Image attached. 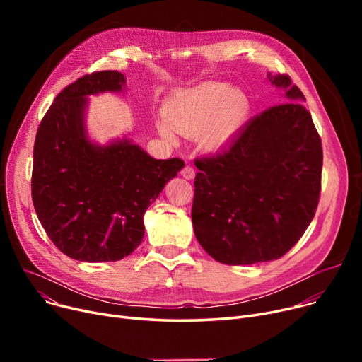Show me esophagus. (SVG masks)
Instances as JSON below:
<instances>
[{
  "label": "esophagus",
  "instance_id": "1",
  "mask_svg": "<svg viewBox=\"0 0 362 362\" xmlns=\"http://www.w3.org/2000/svg\"><path fill=\"white\" fill-rule=\"evenodd\" d=\"M180 175H182L185 179L191 180V179L195 177V170H194L191 165H185V167L182 168V171H180Z\"/></svg>",
  "mask_w": 362,
  "mask_h": 362
}]
</instances>
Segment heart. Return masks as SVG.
I'll return each mask as SVG.
<instances>
[{
  "label": "heart",
  "mask_w": 362,
  "mask_h": 362,
  "mask_svg": "<svg viewBox=\"0 0 362 362\" xmlns=\"http://www.w3.org/2000/svg\"><path fill=\"white\" fill-rule=\"evenodd\" d=\"M251 101L243 90L218 82H204L180 89L165 100L161 136L176 141V132L195 138L202 149L221 152L229 148L251 116Z\"/></svg>",
  "instance_id": "obj_1"
}]
</instances>
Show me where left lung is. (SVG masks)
<instances>
[{"mask_svg": "<svg viewBox=\"0 0 362 362\" xmlns=\"http://www.w3.org/2000/svg\"><path fill=\"white\" fill-rule=\"evenodd\" d=\"M284 104L261 112L217 156L197 160L192 224L216 261L245 265L286 254L314 218L321 139L289 76L267 74Z\"/></svg>", "mask_w": 362, "mask_h": 362, "instance_id": "left-lung-1", "label": "left lung"}]
</instances>
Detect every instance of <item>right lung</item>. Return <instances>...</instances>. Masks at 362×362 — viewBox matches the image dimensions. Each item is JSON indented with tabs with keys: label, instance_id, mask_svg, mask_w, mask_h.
I'll return each mask as SVG.
<instances>
[{
	"label": "right lung",
	"instance_id": "obj_1",
	"mask_svg": "<svg viewBox=\"0 0 362 362\" xmlns=\"http://www.w3.org/2000/svg\"><path fill=\"white\" fill-rule=\"evenodd\" d=\"M120 71H97L64 88L36 133L32 170L35 211L49 239L83 262L119 261L142 242L146 208L185 167L156 160L130 138L90 139V95L124 92Z\"/></svg>",
	"mask_w": 362,
	"mask_h": 362
}]
</instances>
